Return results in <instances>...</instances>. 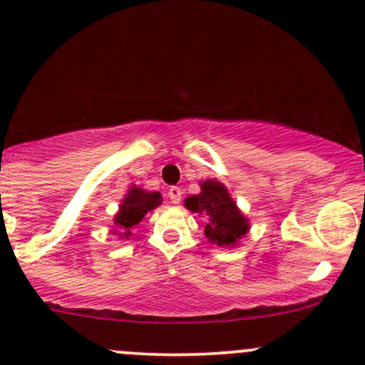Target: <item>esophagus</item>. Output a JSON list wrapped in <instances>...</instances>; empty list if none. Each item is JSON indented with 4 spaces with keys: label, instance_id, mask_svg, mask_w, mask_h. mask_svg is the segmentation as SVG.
Instances as JSON below:
<instances>
[{
    "label": "esophagus",
    "instance_id": "esophagus-1",
    "mask_svg": "<svg viewBox=\"0 0 365 365\" xmlns=\"http://www.w3.org/2000/svg\"><path fill=\"white\" fill-rule=\"evenodd\" d=\"M168 196L173 205H178L180 201H182V189H180V187H171V189L168 190Z\"/></svg>",
    "mask_w": 365,
    "mask_h": 365
}]
</instances>
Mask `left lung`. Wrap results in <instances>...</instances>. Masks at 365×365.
I'll use <instances>...</instances> for the list:
<instances>
[{
    "instance_id": "left-lung-1",
    "label": "left lung",
    "mask_w": 365,
    "mask_h": 365,
    "mask_svg": "<svg viewBox=\"0 0 365 365\" xmlns=\"http://www.w3.org/2000/svg\"><path fill=\"white\" fill-rule=\"evenodd\" d=\"M185 208L206 217L205 237L212 244L230 247L249 231V222L238 210L226 187L217 180H205L201 192L185 200Z\"/></svg>"
}]
</instances>
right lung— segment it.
Listing matches in <instances>:
<instances>
[{
  "instance_id": "add662e5",
  "label": "right lung",
  "mask_w": 365,
  "mask_h": 365,
  "mask_svg": "<svg viewBox=\"0 0 365 365\" xmlns=\"http://www.w3.org/2000/svg\"><path fill=\"white\" fill-rule=\"evenodd\" d=\"M162 203V196L159 192H146L139 187L128 189L127 196L121 200L120 210L114 215V224L118 231H123V237L128 238L132 235V227L141 222L148 212L157 208Z\"/></svg>"
}]
</instances>
